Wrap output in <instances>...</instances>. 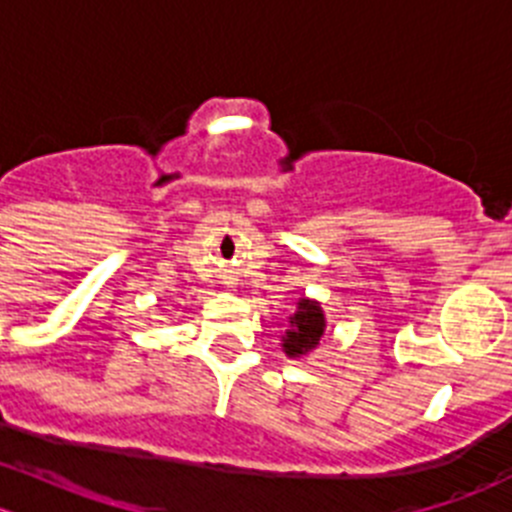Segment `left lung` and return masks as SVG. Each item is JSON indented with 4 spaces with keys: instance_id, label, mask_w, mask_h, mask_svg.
<instances>
[{
    "instance_id": "1",
    "label": "left lung",
    "mask_w": 512,
    "mask_h": 512,
    "mask_svg": "<svg viewBox=\"0 0 512 512\" xmlns=\"http://www.w3.org/2000/svg\"><path fill=\"white\" fill-rule=\"evenodd\" d=\"M323 333H326V315H323L321 303L300 298L298 310L290 315V328L283 336V351L290 358L305 356L318 346Z\"/></svg>"
}]
</instances>
